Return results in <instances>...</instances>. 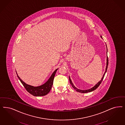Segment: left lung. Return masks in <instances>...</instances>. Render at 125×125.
<instances>
[{"label":"left lung","mask_w":125,"mask_h":125,"mask_svg":"<svg viewBox=\"0 0 125 125\" xmlns=\"http://www.w3.org/2000/svg\"><path fill=\"white\" fill-rule=\"evenodd\" d=\"M102 37V36H101ZM107 66H106V71H105V73L104 74H103V78H102V79L99 81L95 86H94L93 87H92V88H91L90 89H89V90H79V89H77V88H76L75 86L73 85V83L72 82V81H71V78H70L69 77V81H70V83H71V84L72 85V87H73V88L76 90V91H78V92H80V93H88V92H91V91H94L95 90V89H96L98 87H99V85H100V84L102 82V81L103 80V78H104V76H105V73H106V71H107V69H108V56H107Z\"/></svg>","instance_id":"1"}]
</instances>
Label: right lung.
I'll return each instance as SVG.
<instances>
[{
    "label": "right lung",
    "mask_w": 125,
    "mask_h": 125,
    "mask_svg": "<svg viewBox=\"0 0 125 125\" xmlns=\"http://www.w3.org/2000/svg\"><path fill=\"white\" fill-rule=\"evenodd\" d=\"M58 69H56L54 71V72L52 74L51 76L47 82L45 83H44L43 85L41 86H38V87H34L33 86H31L30 85H28L23 82L21 79V78H19V77L18 76L17 74V76L18 78L19 79L20 82L22 83V85L25 88L26 91L28 92H29L30 94L35 96H43L47 94L49 91L51 90L52 88V85L53 84V81L54 78L56 73V71Z\"/></svg>",
    "instance_id": "add662e5"
}]
</instances>
